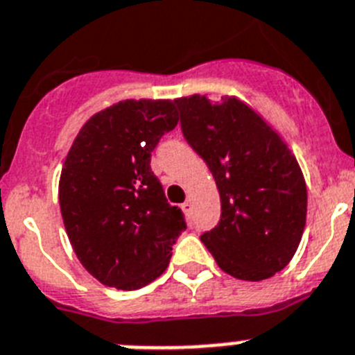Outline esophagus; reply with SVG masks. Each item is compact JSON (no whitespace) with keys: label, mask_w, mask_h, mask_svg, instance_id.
Instances as JSON below:
<instances>
[{"label":"esophagus","mask_w":355,"mask_h":355,"mask_svg":"<svg viewBox=\"0 0 355 355\" xmlns=\"http://www.w3.org/2000/svg\"><path fill=\"white\" fill-rule=\"evenodd\" d=\"M182 209H184V212L191 218V212H193V202H191V200H186V202L182 203Z\"/></svg>","instance_id":"1"}]
</instances>
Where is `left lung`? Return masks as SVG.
I'll return each instance as SVG.
<instances>
[{
	"label": "left lung",
	"mask_w": 355,
	"mask_h": 355,
	"mask_svg": "<svg viewBox=\"0 0 355 355\" xmlns=\"http://www.w3.org/2000/svg\"><path fill=\"white\" fill-rule=\"evenodd\" d=\"M182 134L220 191V223L200 236L218 266L241 280L270 279L300 245L307 189L297 159L252 107L234 96L177 100Z\"/></svg>",
	"instance_id": "8db88e82"
}]
</instances>
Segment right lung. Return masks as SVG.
I'll return each mask as SVG.
<instances>
[{"instance_id":"1","label":"right lung","mask_w":355,"mask_h":355,"mask_svg":"<svg viewBox=\"0 0 355 355\" xmlns=\"http://www.w3.org/2000/svg\"><path fill=\"white\" fill-rule=\"evenodd\" d=\"M177 123V100L119 101L87 119L64 160L58 202L67 237L109 288L132 291L162 275L186 230L150 166Z\"/></svg>"}]
</instances>
